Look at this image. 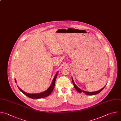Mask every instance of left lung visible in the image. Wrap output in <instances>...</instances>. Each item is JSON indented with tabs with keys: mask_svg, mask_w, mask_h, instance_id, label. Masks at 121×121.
<instances>
[{
	"mask_svg": "<svg viewBox=\"0 0 121 121\" xmlns=\"http://www.w3.org/2000/svg\"><path fill=\"white\" fill-rule=\"evenodd\" d=\"M72 83H73V85H74V87L75 88V89H76V90L78 91V92H79V93H81V92H84V93H85V94H86L87 95H96V94H98V93H99L101 91H102V90L104 88V87L105 86L103 87V88H102L101 89H100V90H98V91H95V92H86V91H83V90H81V89H80V88H79L76 85H75V83H74V81H73V78H72Z\"/></svg>",
	"mask_w": 121,
	"mask_h": 121,
	"instance_id": "obj_1",
	"label": "left lung"
}]
</instances>
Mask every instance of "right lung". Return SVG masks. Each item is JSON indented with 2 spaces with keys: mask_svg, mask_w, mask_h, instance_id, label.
<instances>
[{
  "mask_svg": "<svg viewBox=\"0 0 121 121\" xmlns=\"http://www.w3.org/2000/svg\"><path fill=\"white\" fill-rule=\"evenodd\" d=\"M58 72H57V73L56 74L52 81V84L48 88V89L42 92V93H38V94H29V93H26L25 92H24V91H23L21 88H20L18 86V88L19 89V90L23 93L25 95H26V96H28L30 98H33V99H35V98H37V99H38V98H43V97H47L48 96H49L51 93L53 91V89L54 88V86H55V80H56V79L57 78V75H58ZM16 79H15V82H16Z\"/></svg>",
  "mask_w": 121,
  "mask_h": 121,
  "instance_id": "add662e5",
  "label": "right lung"
}]
</instances>
